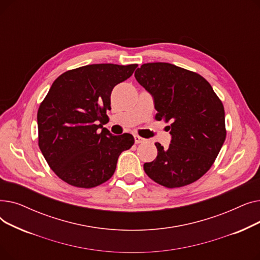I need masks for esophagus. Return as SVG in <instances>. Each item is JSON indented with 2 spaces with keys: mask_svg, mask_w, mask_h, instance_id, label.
Here are the masks:
<instances>
[{
  "mask_svg": "<svg viewBox=\"0 0 260 260\" xmlns=\"http://www.w3.org/2000/svg\"><path fill=\"white\" fill-rule=\"evenodd\" d=\"M134 138H135V143H136V144L144 142V139H143V138H141L140 136H138V135H135V136H134Z\"/></svg>",
  "mask_w": 260,
  "mask_h": 260,
  "instance_id": "1",
  "label": "esophagus"
}]
</instances>
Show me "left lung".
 <instances>
[{
    "instance_id": "left-lung-1",
    "label": "left lung",
    "mask_w": 260,
    "mask_h": 260,
    "mask_svg": "<svg viewBox=\"0 0 260 260\" xmlns=\"http://www.w3.org/2000/svg\"><path fill=\"white\" fill-rule=\"evenodd\" d=\"M135 78L153 95L156 120L171 123L169 147L155 143L157 157L144 163V172L170 188L195 182L211 169L225 140L222 102L203 77L174 64H143Z\"/></svg>"
}]
</instances>
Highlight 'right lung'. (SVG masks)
Returning <instances> with one entry per match:
<instances>
[{
	"label": "right lung",
	"mask_w": 260,
	"mask_h": 260,
	"mask_svg": "<svg viewBox=\"0 0 260 260\" xmlns=\"http://www.w3.org/2000/svg\"><path fill=\"white\" fill-rule=\"evenodd\" d=\"M137 64H91L65 72L52 83L38 111L39 147L50 169L66 183L90 188L114 175L131 134L113 135L107 120L113 88Z\"/></svg>",
	"instance_id": "right-lung-1"
}]
</instances>
